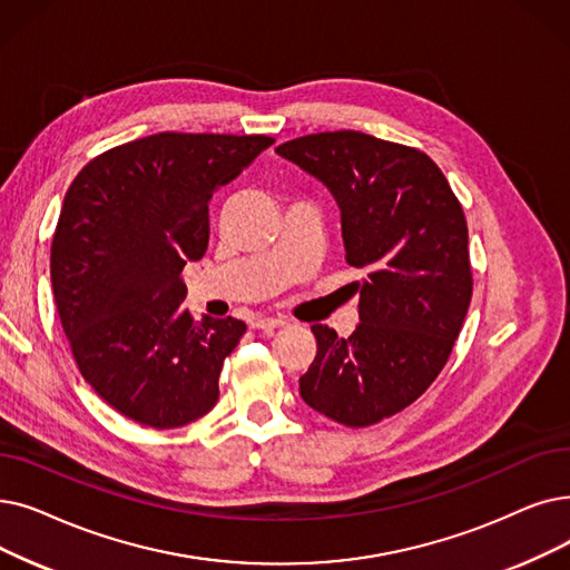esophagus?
<instances>
[{
    "label": "esophagus",
    "instance_id": "34e87169",
    "mask_svg": "<svg viewBox=\"0 0 570 570\" xmlns=\"http://www.w3.org/2000/svg\"><path fill=\"white\" fill-rule=\"evenodd\" d=\"M282 326H286V318H282V316L258 314L252 318V328H256V331H269V328H282Z\"/></svg>",
    "mask_w": 570,
    "mask_h": 570
}]
</instances>
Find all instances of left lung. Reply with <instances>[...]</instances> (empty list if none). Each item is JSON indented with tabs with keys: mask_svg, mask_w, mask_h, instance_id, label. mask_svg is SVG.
I'll use <instances>...</instances> for the list:
<instances>
[{
	"mask_svg": "<svg viewBox=\"0 0 570 570\" xmlns=\"http://www.w3.org/2000/svg\"><path fill=\"white\" fill-rule=\"evenodd\" d=\"M275 151L331 188L344 258L365 269L354 333L312 326L316 356L301 395L342 426L380 424L435 382L461 333L473 298L463 207L442 169L405 144L337 130Z\"/></svg>",
	"mask_w": 570,
	"mask_h": 570,
	"instance_id": "8db88e82",
	"label": "left lung"
}]
</instances>
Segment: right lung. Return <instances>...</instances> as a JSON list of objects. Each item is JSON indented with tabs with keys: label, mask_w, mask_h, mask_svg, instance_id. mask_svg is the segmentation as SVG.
I'll list each match as a JSON object with an SVG mask.
<instances>
[{
	"label": "right lung",
	"mask_w": 570,
	"mask_h": 570,
	"mask_svg": "<svg viewBox=\"0 0 570 570\" xmlns=\"http://www.w3.org/2000/svg\"><path fill=\"white\" fill-rule=\"evenodd\" d=\"M275 141L160 132L95 156L67 188L51 284L83 380L122 416L177 429L218 401L244 321H195L181 269L209 244V200Z\"/></svg>",
	"instance_id": "right-lung-1"
}]
</instances>
